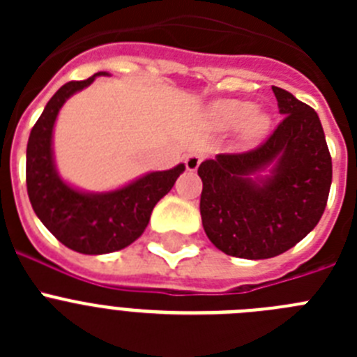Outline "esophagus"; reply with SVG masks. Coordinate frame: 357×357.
Returning a JSON list of instances; mask_svg holds the SVG:
<instances>
[{
	"mask_svg": "<svg viewBox=\"0 0 357 357\" xmlns=\"http://www.w3.org/2000/svg\"><path fill=\"white\" fill-rule=\"evenodd\" d=\"M200 162H202L200 153H191V155L185 157V168H188V172H195V169H198Z\"/></svg>",
	"mask_w": 357,
	"mask_h": 357,
	"instance_id": "obj_1",
	"label": "esophagus"
}]
</instances>
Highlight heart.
I'll return each instance as SVG.
<instances>
[{
	"mask_svg": "<svg viewBox=\"0 0 357 357\" xmlns=\"http://www.w3.org/2000/svg\"><path fill=\"white\" fill-rule=\"evenodd\" d=\"M211 118L222 128L241 125V137L247 143L261 139L272 125L268 112L255 109L254 103L247 100H220L211 107Z\"/></svg>",
	"mask_w": 357,
	"mask_h": 357,
	"instance_id": "1",
	"label": "heart"
}]
</instances>
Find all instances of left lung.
I'll return each instance as SVG.
<instances>
[{"mask_svg":"<svg viewBox=\"0 0 357 357\" xmlns=\"http://www.w3.org/2000/svg\"><path fill=\"white\" fill-rule=\"evenodd\" d=\"M284 119L254 150L220 153L198 168L202 225L214 247L232 257L284 254L320 222L333 160L314 109L272 85ZM273 166V175H251Z\"/></svg>","mask_w":357,"mask_h":357,"instance_id":"1","label":"left lung"}]
</instances>
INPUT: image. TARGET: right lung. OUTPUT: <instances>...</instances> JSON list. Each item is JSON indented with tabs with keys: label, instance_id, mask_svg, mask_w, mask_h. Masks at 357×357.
Segmentation results:
<instances>
[{
	"label": "right lung",
	"instance_id": "obj_1",
	"mask_svg": "<svg viewBox=\"0 0 357 357\" xmlns=\"http://www.w3.org/2000/svg\"><path fill=\"white\" fill-rule=\"evenodd\" d=\"M100 75L68 82L53 94L30 132L26 146V189L30 204L44 227L62 245L80 254L100 255L121 250L139 238L157 202L172 191L184 172L178 164L168 172H153L109 193H82L61 181L53 164L52 135L56 114L71 94Z\"/></svg>",
	"mask_w": 357,
	"mask_h": 357
}]
</instances>
